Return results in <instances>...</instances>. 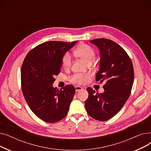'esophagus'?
Listing matches in <instances>:
<instances>
[{"instance_id":"obj_1","label":"esophagus","mask_w":151,"mask_h":151,"mask_svg":"<svg viewBox=\"0 0 151 151\" xmlns=\"http://www.w3.org/2000/svg\"><path fill=\"white\" fill-rule=\"evenodd\" d=\"M83 89V88H82V87H81V86H75V90H76V92H79V91H81Z\"/></svg>"}]
</instances>
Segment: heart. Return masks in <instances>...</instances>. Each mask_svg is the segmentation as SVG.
<instances>
[{
	"label": "heart",
	"mask_w": 151,
	"mask_h": 151,
	"mask_svg": "<svg viewBox=\"0 0 151 151\" xmlns=\"http://www.w3.org/2000/svg\"><path fill=\"white\" fill-rule=\"evenodd\" d=\"M74 54L76 56L81 58L86 63H91L95 59V51L89 45L82 43L79 45L74 50ZM61 63L62 67L67 69L70 67L71 64V58L68 52L63 54L61 58ZM90 75L89 74H75L71 76L70 81L76 84H84L88 81Z\"/></svg>",
	"instance_id": "obj_1"
}]
</instances>
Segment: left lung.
Returning <instances> with one entry per match:
<instances>
[{
  "label": "left lung",
  "instance_id": "obj_1",
  "mask_svg": "<svg viewBox=\"0 0 151 151\" xmlns=\"http://www.w3.org/2000/svg\"><path fill=\"white\" fill-rule=\"evenodd\" d=\"M90 42L98 47L100 53L96 81H105V84L103 93H96L91 88L86 89L89 97L85 108L94 119L105 121L119 111L128 100L134 80V69L127 53L116 43L106 38H97Z\"/></svg>",
  "mask_w": 151,
  "mask_h": 151
}]
</instances>
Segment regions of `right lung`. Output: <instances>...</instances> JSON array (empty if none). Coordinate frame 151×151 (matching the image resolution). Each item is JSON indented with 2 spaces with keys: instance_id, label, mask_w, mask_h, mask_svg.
Returning a JSON list of instances; mask_svg holds the SVG:
<instances>
[{
  "instance_id": "obj_1",
  "label": "right lung",
  "mask_w": 151,
  "mask_h": 151,
  "mask_svg": "<svg viewBox=\"0 0 151 151\" xmlns=\"http://www.w3.org/2000/svg\"><path fill=\"white\" fill-rule=\"evenodd\" d=\"M76 42L51 41L31 50L23 61L21 81L23 96L30 109L42 121L54 123L64 118L75 93V87L53 88L60 72L61 58Z\"/></svg>"
}]
</instances>
